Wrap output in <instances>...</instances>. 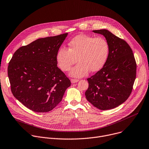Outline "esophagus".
<instances>
[{
  "label": "esophagus",
  "mask_w": 149,
  "mask_h": 149,
  "mask_svg": "<svg viewBox=\"0 0 149 149\" xmlns=\"http://www.w3.org/2000/svg\"><path fill=\"white\" fill-rule=\"evenodd\" d=\"M79 80L77 79H71V83H75V82H77Z\"/></svg>",
  "instance_id": "34e87169"
}]
</instances>
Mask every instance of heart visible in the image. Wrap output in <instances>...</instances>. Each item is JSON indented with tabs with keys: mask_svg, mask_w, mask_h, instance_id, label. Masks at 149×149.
Returning <instances> with one entry per match:
<instances>
[{
	"mask_svg": "<svg viewBox=\"0 0 149 149\" xmlns=\"http://www.w3.org/2000/svg\"><path fill=\"white\" fill-rule=\"evenodd\" d=\"M68 48L61 47L56 54V61L63 71H69L72 65L78 63L72 68L70 75L82 77L91 72L101 70L106 63L109 54V44L103 37L86 34H79L68 44Z\"/></svg>",
	"mask_w": 149,
	"mask_h": 149,
	"instance_id": "b5f03b06",
	"label": "heart"
}]
</instances>
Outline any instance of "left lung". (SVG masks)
<instances>
[{
  "mask_svg": "<svg viewBox=\"0 0 149 149\" xmlns=\"http://www.w3.org/2000/svg\"><path fill=\"white\" fill-rule=\"evenodd\" d=\"M106 38L109 54L104 67L87 79L86 100L101 110L115 108L125 102L132 93L136 77L133 51L124 40L105 29L93 31Z\"/></svg>",
  "mask_w": 149,
  "mask_h": 149,
  "instance_id": "left-lung-1",
  "label": "left lung"
}]
</instances>
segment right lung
I'll use <instances>...</instances> for the list:
<instances>
[{
  "label": "right lung",
  "instance_id": "add662e5",
  "mask_svg": "<svg viewBox=\"0 0 149 149\" xmlns=\"http://www.w3.org/2000/svg\"><path fill=\"white\" fill-rule=\"evenodd\" d=\"M67 35L38 38L22 46L9 63L11 91L19 101L33 111L53 110L71 85L56 61L57 53Z\"/></svg>",
  "mask_w": 149,
  "mask_h": 149
}]
</instances>
